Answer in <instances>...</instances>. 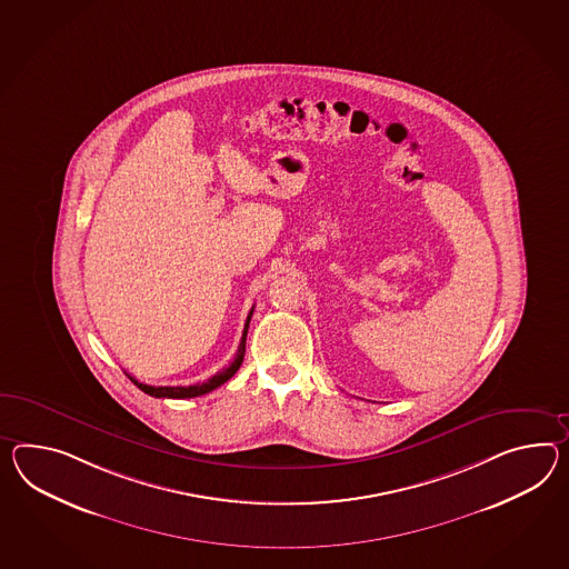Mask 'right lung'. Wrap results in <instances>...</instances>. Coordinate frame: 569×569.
<instances>
[{
	"mask_svg": "<svg viewBox=\"0 0 569 569\" xmlns=\"http://www.w3.org/2000/svg\"><path fill=\"white\" fill-rule=\"evenodd\" d=\"M252 317V308H250L249 317L244 322V331H242V339H240V346L236 351L234 360L230 361V366H226L222 372H218L216 376H211L206 382H199V385H191V387H150V385H143L139 382L138 378L129 376V380L143 390L146 395L150 397H158V399H193V397H201V395H208L213 388L222 387L223 382H228L232 376L238 372L240 363L244 360V349H247V333H249V322Z\"/></svg>",
	"mask_w": 569,
	"mask_h": 569,
	"instance_id": "1",
	"label": "right lung"
}]
</instances>
